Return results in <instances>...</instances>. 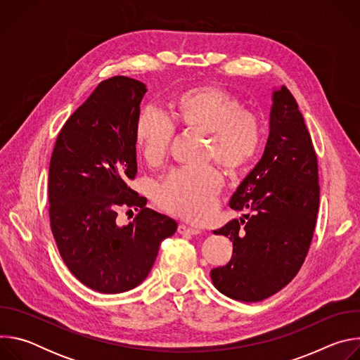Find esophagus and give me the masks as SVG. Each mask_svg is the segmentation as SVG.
<instances>
[{
  "instance_id": "34e87169",
  "label": "esophagus",
  "mask_w": 360,
  "mask_h": 360,
  "mask_svg": "<svg viewBox=\"0 0 360 360\" xmlns=\"http://www.w3.org/2000/svg\"><path fill=\"white\" fill-rule=\"evenodd\" d=\"M178 233H181V235H184V236H195V235H199V233H202V232H200V229L191 228V226H186V225L181 224V225L178 226Z\"/></svg>"
}]
</instances>
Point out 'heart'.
Wrapping results in <instances>:
<instances>
[{
    "mask_svg": "<svg viewBox=\"0 0 360 360\" xmlns=\"http://www.w3.org/2000/svg\"><path fill=\"white\" fill-rule=\"evenodd\" d=\"M171 118L185 129L210 135L208 157L229 172L246 168L258 155L262 124L252 111L242 110L240 101L224 88L202 85L181 91L171 102ZM175 128L155 108H143L135 122V146L148 165L165 160ZM224 181L214 167L176 169L155 188L158 207L175 217L207 221L217 203Z\"/></svg>",
    "mask_w": 360,
    "mask_h": 360,
    "instance_id": "obj_1",
    "label": "heart"
}]
</instances>
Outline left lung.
Listing matches in <instances>:
<instances>
[{
	"label": "left lung",
	"mask_w": 360,
	"mask_h": 360,
	"mask_svg": "<svg viewBox=\"0 0 360 360\" xmlns=\"http://www.w3.org/2000/svg\"><path fill=\"white\" fill-rule=\"evenodd\" d=\"M229 207L249 214L214 231L232 240L233 252L226 265L211 271L212 283L235 300H264L299 272L319 210L316 152L297 102L283 85L272 94L264 155Z\"/></svg>",
	"instance_id": "obj_1"
}]
</instances>
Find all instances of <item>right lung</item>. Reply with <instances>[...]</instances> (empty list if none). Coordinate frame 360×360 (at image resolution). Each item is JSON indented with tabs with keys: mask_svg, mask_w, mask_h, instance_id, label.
<instances>
[{
	"mask_svg": "<svg viewBox=\"0 0 360 360\" xmlns=\"http://www.w3.org/2000/svg\"><path fill=\"white\" fill-rule=\"evenodd\" d=\"M145 92L128 77L102 81L63 127L49 162L51 231L71 274L99 293L142 283L161 242L178 228L128 185L136 175L134 132ZM122 207L139 211L124 227L116 224Z\"/></svg>",
	"mask_w": 360,
	"mask_h": 360,
	"instance_id": "obj_1",
	"label": "right lung"
}]
</instances>
